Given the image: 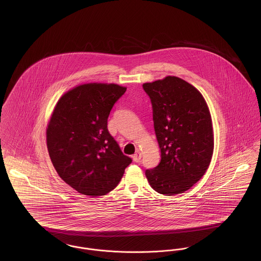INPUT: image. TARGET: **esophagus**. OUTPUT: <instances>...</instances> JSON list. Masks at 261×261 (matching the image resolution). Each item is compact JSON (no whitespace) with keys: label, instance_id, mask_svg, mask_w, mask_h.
<instances>
[{"label":"esophagus","instance_id":"34e87169","mask_svg":"<svg viewBox=\"0 0 261 261\" xmlns=\"http://www.w3.org/2000/svg\"><path fill=\"white\" fill-rule=\"evenodd\" d=\"M141 158H142V153H141L140 151H137L136 153H135V154H133V156H132V159H133L134 162H140Z\"/></svg>","mask_w":261,"mask_h":261}]
</instances>
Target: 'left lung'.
<instances>
[{"label":"left lung","instance_id":"1","mask_svg":"<svg viewBox=\"0 0 261 261\" xmlns=\"http://www.w3.org/2000/svg\"><path fill=\"white\" fill-rule=\"evenodd\" d=\"M143 89L150 99L162 152L159 165L146 170L147 179L160 194H182L211 163L214 144L208 107L199 91L179 77L145 83Z\"/></svg>","mask_w":261,"mask_h":261}]
</instances>
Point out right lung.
<instances>
[{
  "label": "right lung",
  "instance_id": "1",
  "mask_svg": "<svg viewBox=\"0 0 261 261\" xmlns=\"http://www.w3.org/2000/svg\"><path fill=\"white\" fill-rule=\"evenodd\" d=\"M126 91L116 84L89 83L59 99L47 128L54 167L78 193L98 197L120 182L132 160L108 130L112 107Z\"/></svg>",
  "mask_w": 261,
  "mask_h": 261
}]
</instances>
